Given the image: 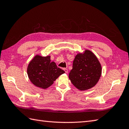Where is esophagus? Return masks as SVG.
<instances>
[{
  "label": "esophagus",
  "mask_w": 129,
  "mask_h": 129,
  "mask_svg": "<svg viewBox=\"0 0 129 129\" xmlns=\"http://www.w3.org/2000/svg\"><path fill=\"white\" fill-rule=\"evenodd\" d=\"M64 70L65 71V73H68V69H66V68H64Z\"/></svg>",
  "instance_id": "1"
}]
</instances>
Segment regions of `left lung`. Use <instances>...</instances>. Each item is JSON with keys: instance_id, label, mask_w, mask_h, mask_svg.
Returning <instances> with one entry per match:
<instances>
[{"instance_id": "obj_1", "label": "left lung", "mask_w": 129, "mask_h": 129, "mask_svg": "<svg viewBox=\"0 0 129 129\" xmlns=\"http://www.w3.org/2000/svg\"><path fill=\"white\" fill-rule=\"evenodd\" d=\"M101 66L98 58L91 51L76 55L73 69L69 74L72 83L80 90H86L97 84L101 75Z\"/></svg>"}]
</instances>
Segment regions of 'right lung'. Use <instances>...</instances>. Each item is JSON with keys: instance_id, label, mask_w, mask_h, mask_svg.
Instances as JSON below:
<instances>
[{"instance_id": "add662e5", "label": "right lung", "mask_w": 129, "mask_h": 129, "mask_svg": "<svg viewBox=\"0 0 129 129\" xmlns=\"http://www.w3.org/2000/svg\"><path fill=\"white\" fill-rule=\"evenodd\" d=\"M65 72L58 68L55 62H51L50 56L36 55L29 62L27 73L30 80L34 85L46 89Z\"/></svg>"}]
</instances>
